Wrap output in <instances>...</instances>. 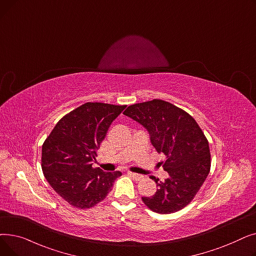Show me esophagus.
Wrapping results in <instances>:
<instances>
[{
	"label": "esophagus",
	"mask_w": 256,
	"mask_h": 256,
	"mask_svg": "<svg viewBox=\"0 0 256 256\" xmlns=\"http://www.w3.org/2000/svg\"><path fill=\"white\" fill-rule=\"evenodd\" d=\"M130 176L136 180H140L143 178V176H141V174H138V173H134V172H128Z\"/></svg>",
	"instance_id": "34e87169"
}]
</instances>
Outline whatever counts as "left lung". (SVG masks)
<instances>
[{
	"mask_svg": "<svg viewBox=\"0 0 256 256\" xmlns=\"http://www.w3.org/2000/svg\"><path fill=\"white\" fill-rule=\"evenodd\" d=\"M124 114L148 130L156 150L166 156L160 164L169 178L158 182L152 176L158 190L150 197H142L143 202L158 214L184 208L194 199L210 173V152L204 132L190 114L162 100L132 104Z\"/></svg>",
	"mask_w": 256,
	"mask_h": 256,
	"instance_id": "obj_1",
	"label": "left lung"
}]
</instances>
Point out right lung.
Listing matches in <instances>:
<instances>
[{"mask_svg":"<svg viewBox=\"0 0 256 256\" xmlns=\"http://www.w3.org/2000/svg\"><path fill=\"white\" fill-rule=\"evenodd\" d=\"M126 106L86 102L63 116L42 145L44 178L65 201L90 208L111 191L120 171L93 168L96 150L113 120Z\"/></svg>","mask_w":256,"mask_h":256,"instance_id":"1","label":"right lung"}]
</instances>
